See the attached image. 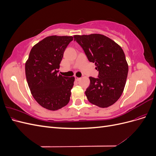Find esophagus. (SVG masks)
Masks as SVG:
<instances>
[{"mask_svg":"<svg viewBox=\"0 0 156 156\" xmlns=\"http://www.w3.org/2000/svg\"><path fill=\"white\" fill-rule=\"evenodd\" d=\"M75 81H79L80 79H81V78H79V77H75Z\"/></svg>","mask_w":156,"mask_h":156,"instance_id":"esophagus-1","label":"esophagus"}]
</instances>
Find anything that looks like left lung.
<instances>
[{
  "mask_svg": "<svg viewBox=\"0 0 156 156\" xmlns=\"http://www.w3.org/2000/svg\"><path fill=\"white\" fill-rule=\"evenodd\" d=\"M90 62L95 63L98 77H90L85 94L92 104L105 108L119 100L124 91L128 65L124 51L109 37L99 34L75 35Z\"/></svg>",
  "mask_w": 156,
  "mask_h": 156,
  "instance_id": "8db88e82",
  "label": "left lung"
}]
</instances>
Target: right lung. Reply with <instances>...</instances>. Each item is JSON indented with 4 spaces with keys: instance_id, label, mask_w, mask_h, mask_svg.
<instances>
[{
    "instance_id": "obj_1",
    "label": "right lung",
    "mask_w": 156,
    "mask_h": 156,
    "mask_svg": "<svg viewBox=\"0 0 156 156\" xmlns=\"http://www.w3.org/2000/svg\"><path fill=\"white\" fill-rule=\"evenodd\" d=\"M72 40V36L47 37L33 47L26 62V78L32 95L48 110H58L69 101L75 78L58 72L64 51Z\"/></svg>"
}]
</instances>
